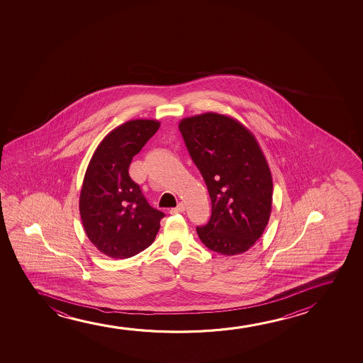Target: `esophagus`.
<instances>
[{
  "mask_svg": "<svg viewBox=\"0 0 363 363\" xmlns=\"http://www.w3.org/2000/svg\"><path fill=\"white\" fill-rule=\"evenodd\" d=\"M184 211V203H179L177 204V207H174V208H171V211H169V213L171 214H177V213H182Z\"/></svg>",
  "mask_w": 363,
  "mask_h": 363,
  "instance_id": "obj_1",
  "label": "esophagus"
}]
</instances>
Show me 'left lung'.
<instances>
[{"label": "left lung", "instance_id": "left-lung-1", "mask_svg": "<svg viewBox=\"0 0 363 363\" xmlns=\"http://www.w3.org/2000/svg\"><path fill=\"white\" fill-rule=\"evenodd\" d=\"M184 144L208 189L212 216L197 227L207 248L222 255L247 252L268 224L273 179L254 135L239 121L217 113L184 118Z\"/></svg>", "mask_w": 363, "mask_h": 363}]
</instances>
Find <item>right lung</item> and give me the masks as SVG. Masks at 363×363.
<instances>
[{"instance_id": "1", "label": "right lung", "mask_w": 363, "mask_h": 363, "mask_svg": "<svg viewBox=\"0 0 363 363\" xmlns=\"http://www.w3.org/2000/svg\"><path fill=\"white\" fill-rule=\"evenodd\" d=\"M159 128L156 120L120 125L100 143L85 171L80 217L90 242L110 258H130L150 247L164 217L129 174L133 157Z\"/></svg>"}]
</instances>
